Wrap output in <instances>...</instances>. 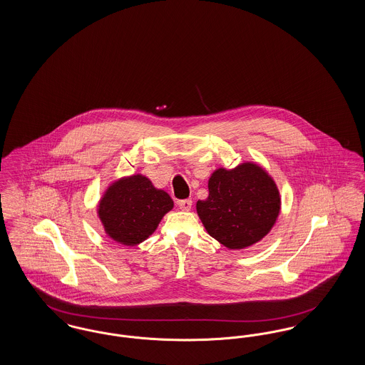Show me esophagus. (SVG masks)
Masks as SVG:
<instances>
[{
	"label": "esophagus",
	"mask_w": 365,
	"mask_h": 365,
	"mask_svg": "<svg viewBox=\"0 0 365 365\" xmlns=\"http://www.w3.org/2000/svg\"><path fill=\"white\" fill-rule=\"evenodd\" d=\"M178 205H179V208L182 209V210H190L192 201H191L190 198H187V200H180V201L178 202Z\"/></svg>",
	"instance_id": "1"
}]
</instances>
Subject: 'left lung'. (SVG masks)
I'll use <instances>...</instances> for the list:
<instances>
[{"label":"left lung","mask_w":365,"mask_h":365,"mask_svg":"<svg viewBox=\"0 0 365 365\" xmlns=\"http://www.w3.org/2000/svg\"><path fill=\"white\" fill-rule=\"evenodd\" d=\"M208 189V198L197 201V213L209 235L230 249L260 241L278 217L277 185L259 165L220 168L210 176Z\"/></svg>","instance_id":"obj_1"}]
</instances>
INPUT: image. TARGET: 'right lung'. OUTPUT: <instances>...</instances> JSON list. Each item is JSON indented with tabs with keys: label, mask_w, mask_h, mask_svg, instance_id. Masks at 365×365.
Returning a JSON list of instances; mask_svg holds the SVG:
<instances>
[{
	"label": "right lung",
	"mask_w": 365,
	"mask_h": 365,
	"mask_svg": "<svg viewBox=\"0 0 365 365\" xmlns=\"http://www.w3.org/2000/svg\"><path fill=\"white\" fill-rule=\"evenodd\" d=\"M174 207L165 191L134 175L112 185L100 202L98 215L106 234L123 245H137L156 230L163 216Z\"/></svg>",
	"instance_id": "right-lung-1"
}]
</instances>
